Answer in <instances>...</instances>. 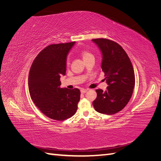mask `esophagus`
<instances>
[{"label": "esophagus", "instance_id": "obj_1", "mask_svg": "<svg viewBox=\"0 0 161 161\" xmlns=\"http://www.w3.org/2000/svg\"><path fill=\"white\" fill-rule=\"evenodd\" d=\"M80 92H81V93H85V92H87V90L86 89H81Z\"/></svg>", "mask_w": 161, "mask_h": 161}]
</instances>
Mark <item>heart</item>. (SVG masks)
Masks as SVG:
<instances>
[{"label": "heart", "instance_id": "obj_1", "mask_svg": "<svg viewBox=\"0 0 161 161\" xmlns=\"http://www.w3.org/2000/svg\"><path fill=\"white\" fill-rule=\"evenodd\" d=\"M81 56H82V58H83L84 61L86 60V59H89V58H90L91 57H93V55H92L91 52L86 51V50L82 51L81 52ZM69 58H68L67 60H66V64H69Z\"/></svg>", "mask_w": 161, "mask_h": 161}]
</instances>
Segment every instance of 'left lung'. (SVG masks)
Here are the masks:
<instances>
[{
  "label": "left lung",
  "mask_w": 161,
  "mask_h": 161,
  "mask_svg": "<svg viewBox=\"0 0 161 161\" xmlns=\"http://www.w3.org/2000/svg\"><path fill=\"white\" fill-rule=\"evenodd\" d=\"M100 49L103 59L102 71L109 86L107 90L97 89V98L92 102L95 109L101 114L113 115L128 104L135 86L133 66L122 47L105 38L93 39Z\"/></svg>",
  "instance_id": "8db88e82"
}]
</instances>
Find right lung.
Returning a JSON list of instances; mask_svg holds the SVG:
<instances>
[{
    "mask_svg": "<svg viewBox=\"0 0 161 161\" xmlns=\"http://www.w3.org/2000/svg\"><path fill=\"white\" fill-rule=\"evenodd\" d=\"M75 42L51 44L33 60L28 86L33 103L52 119L63 121L76 113L80 92L79 89L61 88L60 76L65 75L66 57Z\"/></svg>",
    "mask_w": 161,
    "mask_h": 161,
    "instance_id": "add662e5",
    "label": "right lung"
}]
</instances>
